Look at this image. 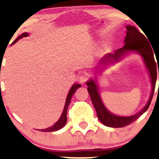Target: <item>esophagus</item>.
I'll return each mask as SVG.
<instances>
[{
  "label": "esophagus",
  "mask_w": 159,
  "mask_h": 159,
  "mask_svg": "<svg viewBox=\"0 0 159 159\" xmlns=\"http://www.w3.org/2000/svg\"><path fill=\"white\" fill-rule=\"evenodd\" d=\"M88 79H89V77H88V75L87 74H82L81 76L79 77V82L80 84H85V83L87 82Z\"/></svg>",
  "instance_id": "obj_1"
}]
</instances>
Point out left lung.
<instances>
[{
    "label": "left lung",
    "instance_id": "8db88e82",
    "mask_svg": "<svg viewBox=\"0 0 159 159\" xmlns=\"http://www.w3.org/2000/svg\"><path fill=\"white\" fill-rule=\"evenodd\" d=\"M126 28L127 32H126V36L124 40V46L120 49L116 50L115 54L106 55L105 58H102L100 60V63L104 62L105 60H109L110 59H114L115 60H117L118 58L121 57V55L126 53V51L134 50V51L138 52L142 56L145 64L150 72L152 86V93H151L150 98L149 99L147 104L140 112L130 117H120L113 115L106 109V107L102 104L100 95H99L97 85L93 80L88 82L86 83L88 85V91H89L91 101H92L94 109L97 111L98 119L102 124H103L106 126H109V127L120 128L128 126L133 123L134 121H135L138 118H139L148 109L151 101H152V97H153L158 73L159 74V69L158 70V68H156V61L154 59V50H152L153 48L152 49V47H151L149 41L147 39L146 36L138 30L137 28L135 27L129 25Z\"/></svg>",
    "mask_w": 159,
    "mask_h": 159
}]
</instances>
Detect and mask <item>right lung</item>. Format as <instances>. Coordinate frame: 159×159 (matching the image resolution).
Here are the masks:
<instances>
[{
  "label": "right lung",
  "mask_w": 159,
  "mask_h": 159,
  "mask_svg": "<svg viewBox=\"0 0 159 159\" xmlns=\"http://www.w3.org/2000/svg\"><path fill=\"white\" fill-rule=\"evenodd\" d=\"M27 35H28V33H23V34L20 35L19 37H18V38H17L16 40H15L14 42H12V44L16 43L17 41L18 40V39H22V38H23V37L27 36ZM80 86H81V85H80V84H74V85L71 87L70 90L69 91L68 96H67L66 101H65V105L64 110H63L62 115H61V116L60 118H59V120H58L57 122L53 125V126H50V127H49V128L44 129H39V131H41V132L57 131V130L60 129H61V128L63 127V126H65V124H66V122H67V111H68V108L69 104H70V100H71V98H72L73 94H74V93H75V91H76V89H77L78 88H80Z\"/></svg>",
  "instance_id": "obj_1"
}]
</instances>
